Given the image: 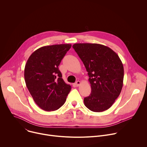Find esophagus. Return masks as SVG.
<instances>
[{
    "label": "esophagus",
    "instance_id": "34e87169",
    "mask_svg": "<svg viewBox=\"0 0 147 147\" xmlns=\"http://www.w3.org/2000/svg\"><path fill=\"white\" fill-rule=\"evenodd\" d=\"M80 84H81V82L80 81H76V83H75V85L76 86H80Z\"/></svg>",
    "mask_w": 147,
    "mask_h": 147
}]
</instances>
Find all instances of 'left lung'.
<instances>
[{
    "mask_svg": "<svg viewBox=\"0 0 147 147\" xmlns=\"http://www.w3.org/2000/svg\"><path fill=\"white\" fill-rule=\"evenodd\" d=\"M73 48L83 62L89 76L91 92L84 103L90 111L100 112L110 108L123 85L124 68L117 53L98 44H75Z\"/></svg>",
    "mask_w": 147,
    "mask_h": 147,
    "instance_id": "obj_1",
    "label": "left lung"
}]
</instances>
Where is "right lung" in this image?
Listing matches in <instances>:
<instances>
[{
	"instance_id": "obj_1",
	"label": "right lung",
	"mask_w": 147,
	"mask_h": 147,
	"mask_svg": "<svg viewBox=\"0 0 147 147\" xmlns=\"http://www.w3.org/2000/svg\"><path fill=\"white\" fill-rule=\"evenodd\" d=\"M71 47V44L42 47L31 55L26 64V86L36 104L45 111L59 109L71 90V86L61 78L58 67Z\"/></svg>"
}]
</instances>
